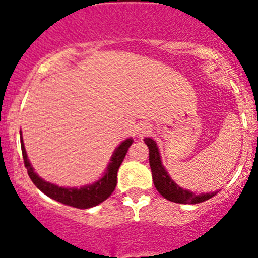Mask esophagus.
<instances>
[{
	"label": "esophagus",
	"instance_id": "esophagus-1",
	"mask_svg": "<svg viewBox=\"0 0 258 258\" xmlns=\"http://www.w3.org/2000/svg\"><path fill=\"white\" fill-rule=\"evenodd\" d=\"M148 130V126H146V124H140V126L138 127H136V131H137V134H145L146 131H147Z\"/></svg>",
	"mask_w": 258,
	"mask_h": 258
}]
</instances>
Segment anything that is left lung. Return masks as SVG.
Listing matches in <instances>:
<instances>
[{
    "label": "left lung",
    "instance_id": "8db88e82",
    "mask_svg": "<svg viewBox=\"0 0 258 258\" xmlns=\"http://www.w3.org/2000/svg\"><path fill=\"white\" fill-rule=\"evenodd\" d=\"M145 143L148 146V150H150V165L154 186L158 190V193L165 199H168L169 202L179 203V204H198V203L210 199L216 194L207 193L195 195V193H191L190 190L180 188L169 177V174H168V172L162 164L161 154H159L157 143L152 138H145Z\"/></svg>",
    "mask_w": 258,
    "mask_h": 258
}]
</instances>
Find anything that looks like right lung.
I'll list each match as a JSON object with an SVG mask.
<instances>
[{
    "label": "right lung",
    "instance_id": "1",
    "mask_svg": "<svg viewBox=\"0 0 258 258\" xmlns=\"http://www.w3.org/2000/svg\"><path fill=\"white\" fill-rule=\"evenodd\" d=\"M134 140L132 138H127L126 141L121 143L116 151L113 152L112 157H111V162L108 164L106 172L100 178L99 180L90 185L81 186V188H64V186L55 185L49 181H45L39 175L34 172L33 167L29 163V159L27 157L26 148H24L23 141H22L21 134V148H22V156H23L24 165L27 168L29 178L34 183V185L43 191L47 197L51 199L56 200V202L61 203V204L69 205V207L78 208V209H89L99 205L104 200H106L112 191L115 190L116 184H117V170L123 161L124 156H126L127 151H128L130 146L132 145Z\"/></svg>",
    "mask_w": 258,
    "mask_h": 258
}]
</instances>
